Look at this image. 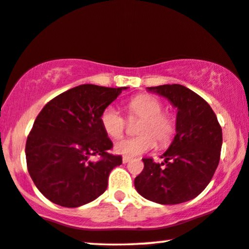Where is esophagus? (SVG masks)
Returning a JSON list of instances; mask_svg holds the SVG:
<instances>
[{
	"mask_svg": "<svg viewBox=\"0 0 249 249\" xmlns=\"http://www.w3.org/2000/svg\"><path fill=\"white\" fill-rule=\"evenodd\" d=\"M130 160H131L130 157H126V156H124V157H123V163L124 164H127Z\"/></svg>",
	"mask_w": 249,
	"mask_h": 249,
	"instance_id": "34e87169",
	"label": "esophagus"
}]
</instances>
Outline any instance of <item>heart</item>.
<instances>
[{"label":"heart","mask_w":249,"mask_h":249,"mask_svg":"<svg viewBox=\"0 0 249 249\" xmlns=\"http://www.w3.org/2000/svg\"><path fill=\"white\" fill-rule=\"evenodd\" d=\"M163 102L150 94H140L126 104L130 118H140L137 138H127L116 142L115 152L124 156H138L156 147V141L161 148L173 141L177 132V123L173 116L164 112ZM101 126L111 139L121 138L125 131L126 122L112 106L105 108L100 115Z\"/></svg>","instance_id":"b5f03b06"}]
</instances>
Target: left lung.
I'll list each match as a JSON object with an SVG mask.
<instances>
[{
  "label": "left lung",
  "instance_id": "left-lung-1",
  "mask_svg": "<svg viewBox=\"0 0 249 249\" xmlns=\"http://www.w3.org/2000/svg\"><path fill=\"white\" fill-rule=\"evenodd\" d=\"M147 89L178 109L177 135L160 156L163 163L142 158L144 168L135 178V189L145 199L163 205L194 199L210 183L220 161L222 128L216 115L203 98L183 85Z\"/></svg>",
  "mask_w": 249,
  "mask_h": 249
}]
</instances>
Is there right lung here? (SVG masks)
Returning <instances> with one entry per match:
<instances>
[{
    "label": "right lung",
    "mask_w": 249,
    "mask_h": 249,
    "mask_svg": "<svg viewBox=\"0 0 249 249\" xmlns=\"http://www.w3.org/2000/svg\"><path fill=\"white\" fill-rule=\"evenodd\" d=\"M83 84L44 106L26 142L27 168L36 188L52 203L78 207L97 199L122 156L109 154L112 142L100 115L123 90ZM99 155V161L90 157Z\"/></svg>",
    "instance_id": "obj_1"
}]
</instances>
